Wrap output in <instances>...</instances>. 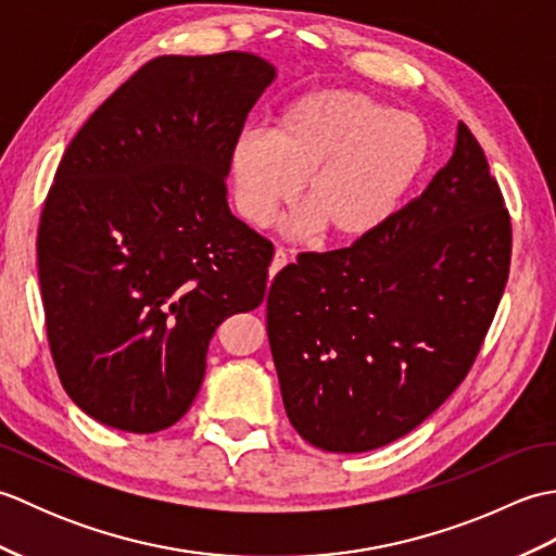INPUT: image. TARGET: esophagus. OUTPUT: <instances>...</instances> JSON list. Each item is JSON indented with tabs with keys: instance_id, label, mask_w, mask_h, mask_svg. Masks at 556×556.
<instances>
[{
	"instance_id": "1",
	"label": "esophagus",
	"mask_w": 556,
	"mask_h": 556,
	"mask_svg": "<svg viewBox=\"0 0 556 556\" xmlns=\"http://www.w3.org/2000/svg\"><path fill=\"white\" fill-rule=\"evenodd\" d=\"M291 263V257H289V253L285 251V248H277L275 251V257H271V275H277V271L285 267V265H289Z\"/></svg>"
}]
</instances>
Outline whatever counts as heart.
<instances>
[{"label":"heart","instance_id":"obj_1","mask_svg":"<svg viewBox=\"0 0 556 556\" xmlns=\"http://www.w3.org/2000/svg\"><path fill=\"white\" fill-rule=\"evenodd\" d=\"M428 157V136L408 114L356 90H320L281 112L271 136L245 131L231 148L233 200L253 227H269L296 200V233L368 236L392 215Z\"/></svg>","mask_w":556,"mask_h":556}]
</instances>
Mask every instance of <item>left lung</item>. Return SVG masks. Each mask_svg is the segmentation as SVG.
Segmentation results:
<instances>
[{
    "label": "left lung",
    "instance_id": "left-lung-1",
    "mask_svg": "<svg viewBox=\"0 0 556 556\" xmlns=\"http://www.w3.org/2000/svg\"><path fill=\"white\" fill-rule=\"evenodd\" d=\"M509 265V210L460 122L452 160L418 198L271 281L267 337L296 432L356 454L418 428L468 375Z\"/></svg>",
    "mask_w": 556,
    "mask_h": 556
}]
</instances>
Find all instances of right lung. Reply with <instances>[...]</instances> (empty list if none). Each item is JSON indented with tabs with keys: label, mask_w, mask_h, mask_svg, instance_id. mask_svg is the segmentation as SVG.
Listing matches in <instances>:
<instances>
[{
	"label": "right lung",
	"mask_w": 556,
	"mask_h": 556,
	"mask_svg": "<svg viewBox=\"0 0 556 556\" xmlns=\"http://www.w3.org/2000/svg\"><path fill=\"white\" fill-rule=\"evenodd\" d=\"M271 80L251 52L155 56L59 162L38 229L47 341L66 394L102 425L172 428L215 329L265 299L275 245L231 215L227 174Z\"/></svg>",
	"instance_id": "obj_1"
}]
</instances>
